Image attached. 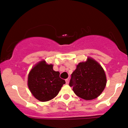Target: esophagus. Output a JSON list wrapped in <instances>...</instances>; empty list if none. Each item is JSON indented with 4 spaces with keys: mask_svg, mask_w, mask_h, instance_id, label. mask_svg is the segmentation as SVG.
Segmentation results:
<instances>
[{
    "mask_svg": "<svg viewBox=\"0 0 128 128\" xmlns=\"http://www.w3.org/2000/svg\"><path fill=\"white\" fill-rule=\"evenodd\" d=\"M66 84H68V79H66Z\"/></svg>",
    "mask_w": 128,
    "mask_h": 128,
    "instance_id": "esophagus-1",
    "label": "esophagus"
}]
</instances>
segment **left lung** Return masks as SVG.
<instances>
[{
  "label": "left lung",
  "mask_w": 128,
  "mask_h": 128,
  "mask_svg": "<svg viewBox=\"0 0 128 128\" xmlns=\"http://www.w3.org/2000/svg\"><path fill=\"white\" fill-rule=\"evenodd\" d=\"M70 86L76 96L90 100L99 97L106 85V77L104 68L91 57L79 62L72 74Z\"/></svg>",
  "instance_id": "8db88e82"
}]
</instances>
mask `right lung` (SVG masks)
Segmentation results:
<instances>
[{
	"mask_svg": "<svg viewBox=\"0 0 128 128\" xmlns=\"http://www.w3.org/2000/svg\"><path fill=\"white\" fill-rule=\"evenodd\" d=\"M54 65L42 60L34 66L28 77V86L32 94L41 102H47L57 96L66 84L60 78L59 72L54 71Z\"/></svg>",
	"mask_w": 128,
	"mask_h": 128,
	"instance_id": "right-lung-1",
	"label": "right lung"
}]
</instances>
